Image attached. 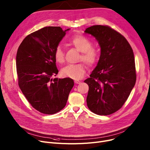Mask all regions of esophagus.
I'll return each mask as SVG.
<instances>
[{
  "label": "esophagus",
  "instance_id": "esophagus-1",
  "mask_svg": "<svg viewBox=\"0 0 150 150\" xmlns=\"http://www.w3.org/2000/svg\"><path fill=\"white\" fill-rule=\"evenodd\" d=\"M81 83V81L80 80H75V83L76 84H80Z\"/></svg>",
  "mask_w": 150,
  "mask_h": 150
}]
</instances>
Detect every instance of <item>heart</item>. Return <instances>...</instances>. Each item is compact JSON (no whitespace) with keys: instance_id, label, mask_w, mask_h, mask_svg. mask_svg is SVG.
I'll list each match as a JSON object with an SVG mask.
<instances>
[{"instance_id":"1","label":"heart","mask_w":150,"mask_h":150,"mask_svg":"<svg viewBox=\"0 0 150 150\" xmlns=\"http://www.w3.org/2000/svg\"><path fill=\"white\" fill-rule=\"evenodd\" d=\"M69 43L81 52L79 60L83 61L89 67L96 66L100 57V52L92 47L93 44L88 38L82 35H75L71 38ZM53 55L57 62L62 64L64 61V52L59 45L54 48ZM86 67L83 62L75 64H69L61 69V75L64 77H68L74 80H79L81 78L85 72Z\"/></svg>"}]
</instances>
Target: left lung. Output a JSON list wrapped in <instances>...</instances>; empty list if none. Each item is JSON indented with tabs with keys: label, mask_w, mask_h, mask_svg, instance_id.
Wrapping results in <instances>:
<instances>
[{
	"label": "left lung",
	"mask_w": 150,
	"mask_h": 150,
	"mask_svg": "<svg viewBox=\"0 0 150 150\" xmlns=\"http://www.w3.org/2000/svg\"><path fill=\"white\" fill-rule=\"evenodd\" d=\"M84 32L96 37L101 47L98 64L84 81L89 86L88 107L97 115L112 114L125 104L136 81L132 47L122 34L108 25H93Z\"/></svg>",
	"instance_id": "obj_1"
}]
</instances>
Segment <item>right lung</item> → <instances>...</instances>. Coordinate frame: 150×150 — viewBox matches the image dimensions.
Wrapping results in <instances>:
<instances>
[{"label":"right lung","mask_w":150,"mask_h":150,"mask_svg":"<svg viewBox=\"0 0 150 150\" xmlns=\"http://www.w3.org/2000/svg\"><path fill=\"white\" fill-rule=\"evenodd\" d=\"M60 27H45L28 35L18 49L16 70L19 88L29 103L45 114L59 112L66 105L74 83L58 73L53 52L66 35Z\"/></svg>","instance_id":"1"}]
</instances>
